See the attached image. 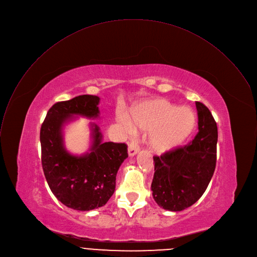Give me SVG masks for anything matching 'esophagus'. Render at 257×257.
Returning a JSON list of instances; mask_svg holds the SVG:
<instances>
[{"instance_id":"esophagus-1","label":"esophagus","mask_w":257,"mask_h":257,"mask_svg":"<svg viewBox=\"0 0 257 257\" xmlns=\"http://www.w3.org/2000/svg\"><path fill=\"white\" fill-rule=\"evenodd\" d=\"M139 151H140V146H139L138 141H137V140L132 141L131 144H130V146H128V155H130L131 157H133V156L136 155V154H137Z\"/></svg>"}]
</instances>
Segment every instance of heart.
I'll return each mask as SVG.
<instances>
[{
	"instance_id": "1",
	"label": "heart",
	"mask_w": 257,
	"mask_h": 257,
	"mask_svg": "<svg viewBox=\"0 0 257 257\" xmlns=\"http://www.w3.org/2000/svg\"><path fill=\"white\" fill-rule=\"evenodd\" d=\"M119 120L128 131H132L131 123L135 127L153 131L150 144L157 153H165L181 145L192 134L196 121L189 107H176L162 98L142 102L131 110L130 120L123 114Z\"/></svg>"
}]
</instances>
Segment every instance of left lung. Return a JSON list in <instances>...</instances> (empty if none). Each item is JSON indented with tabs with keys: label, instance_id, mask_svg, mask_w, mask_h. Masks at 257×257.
<instances>
[{
	"label": "left lung",
	"instance_id": "1",
	"mask_svg": "<svg viewBox=\"0 0 257 257\" xmlns=\"http://www.w3.org/2000/svg\"><path fill=\"white\" fill-rule=\"evenodd\" d=\"M198 133L192 141L154 156L151 189L164 210L189 208L206 191L216 168L218 127L209 108L196 101Z\"/></svg>",
	"mask_w": 257,
	"mask_h": 257
}]
</instances>
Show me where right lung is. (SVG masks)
I'll use <instances>...</instances> for the list:
<instances>
[{
    "label": "right lung",
    "mask_w": 257,
    "mask_h": 257,
    "mask_svg": "<svg viewBox=\"0 0 257 257\" xmlns=\"http://www.w3.org/2000/svg\"><path fill=\"white\" fill-rule=\"evenodd\" d=\"M99 97L80 95L50 107L40 128L41 164L50 190L66 207L77 211L100 208L115 189L116 174L127 158L124 143H102L97 124L92 125V145L82 156L70 154L63 139V126L73 115L96 118Z\"/></svg>",
    "instance_id": "1"
}]
</instances>
